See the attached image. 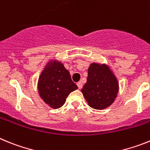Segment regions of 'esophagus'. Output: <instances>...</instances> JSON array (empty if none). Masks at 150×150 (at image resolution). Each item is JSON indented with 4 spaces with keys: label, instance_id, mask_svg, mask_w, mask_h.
<instances>
[{
    "label": "esophagus",
    "instance_id": "34e87169",
    "mask_svg": "<svg viewBox=\"0 0 150 150\" xmlns=\"http://www.w3.org/2000/svg\"><path fill=\"white\" fill-rule=\"evenodd\" d=\"M77 86L79 89H80V88H83V83H82L81 82H79V83H77Z\"/></svg>",
    "mask_w": 150,
    "mask_h": 150
}]
</instances>
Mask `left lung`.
I'll list each match as a JSON object with an SVG mask.
<instances>
[{
  "label": "left lung",
  "instance_id": "1",
  "mask_svg": "<svg viewBox=\"0 0 150 150\" xmlns=\"http://www.w3.org/2000/svg\"><path fill=\"white\" fill-rule=\"evenodd\" d=\"M119 89L117 79L106 65L92 63L88 69V77L82 92L88 105L102 110L114 101Z\"/></svg>",
  "mask_w": 150,
  "mask_h": 150
}]
</instances>
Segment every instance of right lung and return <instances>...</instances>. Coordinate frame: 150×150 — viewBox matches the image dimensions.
Instances as JSON below:
<instances>
[{"mask_svg":"<svg viewBox=\"0 0 150 150\" xmlns=\"http://www.w3.org/2000/svg\"><path fill=\"white\" fill-rule=\"evenodd\" d=\"M78 88L71 79L70 73L63 64L53 62L49 64L41 74L38 90L41 98L52 108H59L71 91Z\"/></svg>","mask_w":150,"mask_h":150,"instance_id":"1","label":"right lung"}]
</instances>
